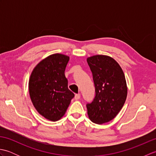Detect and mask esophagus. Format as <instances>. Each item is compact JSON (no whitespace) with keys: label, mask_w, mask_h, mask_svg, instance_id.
Returning <instances> with one entry per match:
<instances>
[{"label":"esophagus","mask_w":156,"mask_h":156,"mask_svg":"<svg viewBox=\"0 0 156 156\" xmlns=\"http://www.w3.org/2000/svg\"><path fill=\"white\" fill-rule=\"evenodd\" d=\"M75 100H78V99L80 98V94H76L74 97Z\"/></svg>","instance_id":"obj_1"}]
</instances>
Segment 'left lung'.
Wrapping results in <instances>:
<instances>
[{
    "label": "left lung",
    "instance_id": "obj_1",
    "mask_svg": "<svg viewBox=\"0 0 156 156\" xmlns=\"http://www.w3.org/2000/svg\"><path fill=\"white\" fill-rule=\"evenodd\" d=\"M93 76L96 95L87 105L88 116L93 122L103 124L112 120L123 107L127 96L124 72L108 55H96L87 58Z\"/></svg>",
    "mask_w": 156,
    "mask_h": 156
}]
</instances>
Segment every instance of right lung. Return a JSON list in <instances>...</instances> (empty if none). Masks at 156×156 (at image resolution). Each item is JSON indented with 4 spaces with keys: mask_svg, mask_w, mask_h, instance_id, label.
<instances>
[{
    "mask_svg": "<svg viewBox=\"0 0 156 156\" xmlns=\"http://www.w3.org/2000/svg\"><path fill=\"white\" fill-rule=\"evenodd\" d=\"M69 59L64 54H51L38 63L30 76L29 92L32 103L39 114L51 121L64 117L74 97L65 76Z\"/></svg>",
    "mask_w": 156,
    "mask_h": 156,
    "instance_id": "add662e5",
    "label": "right lung"
}]
</instances>
